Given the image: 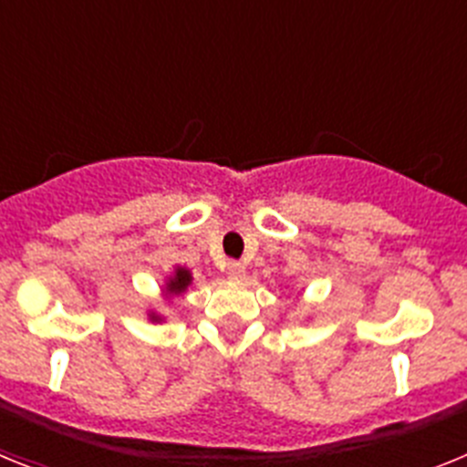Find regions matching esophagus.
<instances>
[{
	"mask_svg": "<svg viewBox=\"0 0 467 467\" xmlns=\"http://www.w3.org/2000/svg\"><path fill=\"white\" fill-rule=\"evenodd\" d=\"M226 275H229V278H243V275H245V266H243L241 262H229L226 264Z\"/></svg>",
	"mask_w": 467,
	"mask_h": 467,
	"instance_id": "34e87169",
	"label": "esophagus"
}]
</instances>
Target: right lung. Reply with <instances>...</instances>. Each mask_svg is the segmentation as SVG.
Segmentation results:
<instances>
[{
	"label": "right lung",
	"mask_w": 467,
	"mask_h": 467,
	"mask_svg": "<svg viewBox=\"0 0 467 467\" xmlns=\"http://www.w3.org/2000/svg\"><path fill=\"white\" fill-rule=\"evenodd\" d=\"M189 285H192V274H189L187 269H182V266H177L175 274H172L171 280L166 283V295H182ZM151 320H161V317L151 313Z\"/></svg>",
	"instance_id": "obj_1"
}]
</instances>
